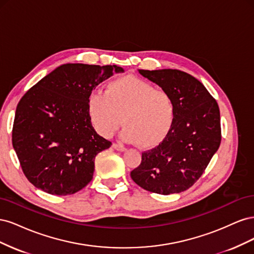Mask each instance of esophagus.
I'll return each mask as SVG.
<instances>
[{
    "label": "esophagus",
    "instance_id": "34e87169",
    "mask_svg": "<svg viewBox=\"0 0 254 254\" xmlns=\"http://www.w3.org/2000/svg\"><path fill=\"white\" fill-rule=\"evenodd\" d=\"M112 147H113L115 150H119V151H125V150H126L125 146L117 144V143H113V144H112Z\"/></svg>",
    "mask_w": 254,
    "mask_h": 254
}]
</instances>
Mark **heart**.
Returning <instances> with one entry per match:
<instances>
[{"label": "heart", "mask_w": 254, "mask_h": 254, "mask_svg": "<svg viewBox=\"0 0 254 254\" xmlns=\"http://www.w3.org/2000/svg\"><path fill=\"white\" fill-rule=\"evenodd\" d=\"M88 113L96 131L110 137L121 127V139L147 149L156 147L171 131L175 104L165 91L133 76L110 81L105 93H92Z\"/></svg>", "instance_id": "obj_1"}]
</instances>
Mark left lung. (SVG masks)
I'll return each instance as SVG.
<instances>
[{
    "mask_svg": "<svg viewBox=\"0 0 254 254\" xmlns=\"http://www.w3.org/2000/svg\"><path fill=\"white\" fill-rule=\"evenodd\" d=\"M167 92L175 104L171 131L157 147L142 152L132 180L152 193L170 195L190 189L200 178L221 141L217 102L203 84L179 70H139Z\"/></svg>",
    "mask_w": 254,
    "mask_h": 254,
    "instance_id": "1",
    "label": "left lung"
}]
</instances>
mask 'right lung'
Returning a JSON list of instances; mask_svg holds the SVG:
<instances>
[{
  "instance_id": "right-lung-1",
  "label": "right lung",
  "mask_w": 254,
  "mask_h": 254,
  "mask_svg": "<svg viewBox=\"0 0 254 254\" xmlns=\"http://www.w3.org/2000/svg\"><path fill=\"white\" fill-rule=\"evenodd\" d=\"M118 65L66 64L23 95L12 127V146L28 181L45 193L65 196L93 178L94 159L111 146L96 133L88 98Z\"/></svg>"
}]
</instances>
